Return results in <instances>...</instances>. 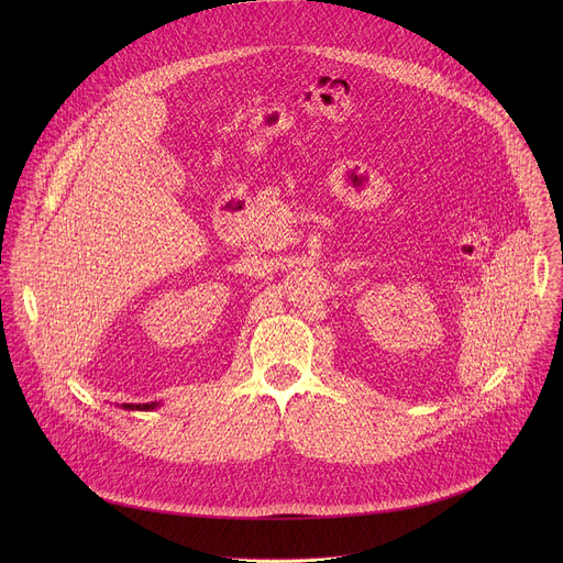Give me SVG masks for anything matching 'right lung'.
Returning <instances> with one entry per match:
<instances>
[{"instance_id":"right-lung-1","label":"right lung","mask_w":563,"mask_h":563,"mask_svg":"<svg viewBox=\"0 0 563 563\" xmlns=\"http://www.w3.org/2000/svg\"><path fill=\"white\" fill-rule=\"evenodd\" d=\"M159 408L157 400H151V404H122V410H129V412H151Z\"/></svg>"}]
</instances>
